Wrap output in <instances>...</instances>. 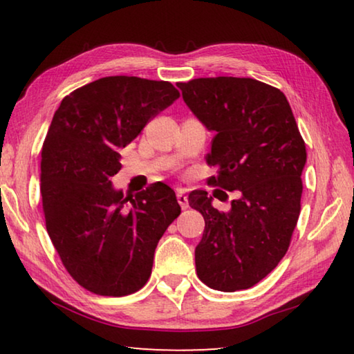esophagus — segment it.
Returning <instances> with one entry per match:
<instances>
[{
	"label": "esophagus",
	"mask_w": 354,
	"mask_h": 354,
	"mask_svg": "<svg viewBox=\"0 0 354 354\" xmlns=\"http://www.w3.org/2000/svg\"><path fill=\"white\" fill-rule=\"evenodd\" d=\"M176 198H178V203H179V206H181V209L189 207V198H187V194H185L184 189L176 190Z\"/></svg>",
	"instance_id": "esophagus-1"
}]
</instances>
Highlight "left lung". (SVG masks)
<instances>
[{
  "label": "left lung",
  "instance_id": "obj_1",
  "mask_svg": "<svg viewBox=\"0 0 354 354\" xmlns=\"http://www.w3.org/2000/svg\"><path fill=\"white\" fill-rule=\"evenodd\" d=\"M183 98L215 133L207 184L241 192L231 211L212 206L206 190L189 195L205 232L195 248L196 274L221 292L250 289L287 253L301 209L306 147L279 88L251 77H198L178 82ZM215 196V192H214Z\"/></svg>",
  "mask_w": 354,
  "mask_h": 354
}]
</instances>
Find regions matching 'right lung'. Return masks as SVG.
Here are the masks:
<instances>
[{
    "label": "right lung",
    "mask_w": 354,
    "mask_h": 354,
    "mask_svg": "<svg viewBox=\"0 0 354 354\" xmlns=\"http://www.w3.org/2000/svg\"><path fill=\"white\" fill-rule=\"evenodd\" d=\"M178 98L171 82L107 76L76 88L55 112L41 148V207L65 270L88 292L140 290L158 242L181 214L164 183L136 198L111 183L122 169V149Z\"/></svg>",
    "instance_id": "1"
}]
</instances>
